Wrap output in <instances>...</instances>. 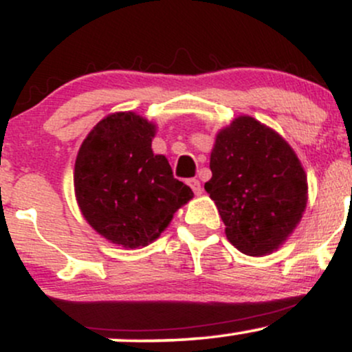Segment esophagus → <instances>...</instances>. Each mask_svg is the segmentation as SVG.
<instances>
[{
  "label": "esophagus",
  "mask_w": 352,
  "mask_h": 352,
  "mask_svg": "<svg viewBox=\"0 0 352 352\" xmlns=\"http://www.w3.org/2000/svg\"><path fill=\"white\" fill-rule=\"evenodd\" d=\"M188 185L192 187V190L197 193V195H200V193L204 192V188H201V184H200L199 179H190Z\"/></svg>",
  "instance_id": "esophagus-1"
}]
</instances>
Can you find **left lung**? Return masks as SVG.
<instances>
[{
    "instance_id": "obj_1",
    "label": "left lung",
    "mask_w": 352,
    "mask_h": 352,
    "mask_svg": "<svg viewBox=\"0 0 352 352\" xmlns=\"http://www.w3.org/2000/svg\"><path fill=\"white\" fill-rule=\"evenodd\" d=\"M205 184L228 241L261 256L280 248L300 223L308 180L296 153L280 134L250 116L218 132Z\"/></svg>"
}]
</instances>
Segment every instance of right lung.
Instances as JSON below:
<instances>
[{
    "label": "right lung",
    "mask_w": 352,
    "mask_h": 352,
    "mask_svg": "<svg viewBox=\"0 0 352 352\" xmlns=\"http://www.w3.org/2000/svg\"><path fill=\"white\" fill-rule=\"evenodd\" d=\"M155 125L134 112L107 116L89 132L74 165V190L87 223L125 248L152 243L193 197L152 152Z\"/></svg>",
    "instance_id": "add662e5"
}]
</instances>
